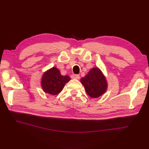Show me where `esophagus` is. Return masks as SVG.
Instances as JSON below:
<instances>
[{
    "label": "esophagus",
    "mask_w": 149,
    "mask_h": 149,
    "mask_svg": "<svg viewBox=\"0 0 149 149\" xmlns=\"http://www.w3.org/2000/svg\"><path fill=\"white\" fill-rule=\"evenodd\" d=\"M71 78L72 79H79L80 76L79 75H71Z\"/></svg>",
    "instance_id": "34e87169"
}]
</instances>
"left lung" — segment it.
I'll return each mask as SVG.
<instances>
[{"label":"left lung","mask_w":149,"mask_h":149,"mask_svg":"<svg viewBox=\"0 0 149 149\" xmlns=\"http://www.w3.org/2000/svg\"><path fill=\"white\" fill-rule=\"evenodd\" d=\"M81 83L87 94L91 98L100 97L105 93L107 89L106 77L98 67L91 69L87 75L81 79Z\"/></svg>","instance_id":"left-lung-1"}]
</instances>
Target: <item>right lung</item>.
<instances>
[{
	"instance_id": "right-lung-1",
	"label": "right lung",
	"mask_w": 149,
	"mask_h": 149,
	"mask_svg": "<svg viewBox=\"0 0 149 149\" xmlns=\"http://www.w3.org/2000/svg\"><path fill=\"white\" fill-rule=\"evenodd\" d=\"M70 80V77L68 75L63 76L59 70L54 66L44 72L41 80V86L45 93L56 95L61 92Z\"/></svg>"
}]
</instances>
